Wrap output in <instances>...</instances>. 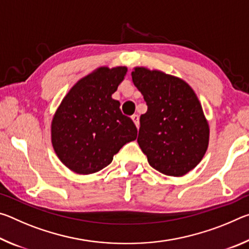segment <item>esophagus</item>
Masks as SVG:
<instances>
[{
    "mask_svg": "<svg viewBox=\"0 0 249 249\" xmlns=\"http://www.w3.org/2000/svg\"><path fill=\"white\" fill-rule=\"evenodd\" d=\"M132 120H133V122H134V124L136 125V127H137V128L140 127V117H138V115H136V114L133 115V116H132Z\"/></svg>",
    "mask_w": 249,
    "mask_h": 249,
    "instance_id": "34e87169",
    "label": "esophagus"
}]
</instances>
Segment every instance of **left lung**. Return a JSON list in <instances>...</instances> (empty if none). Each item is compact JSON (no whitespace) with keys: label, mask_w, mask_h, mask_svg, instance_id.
I'll return each mask as SVG.
<instances>
[{"label":"left lung","mask_w":249,"mask_h":249,"mask_svg":"<svg viewBox=\"0 0 249 249\" xmlns=\"http://www.w3.org/2000/svg\"><path fill=\"white\" fill-rule=\"evenodd\" d=\"M132 79L144 96L138 145L149 165L181 177L196 167L208 149L210 129L195 91L182 79L137 67Z\"/></svg>","instance_id":"8db88e82"}]
</instances>
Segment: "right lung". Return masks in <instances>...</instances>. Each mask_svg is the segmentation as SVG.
I'll use <instances>...</instances> for the list:
<instances>
[{
    "label": "right lung",
    "mask_w": 249,
    "mask_h": 249,
    "mask_svg": "<svg viewBox=\"0 0 249 249\" xmlns=\"http://www.w3.org/2000/svg\"><path fill=\"white\" fill-rule=\"evenodd\" d=\"M126 72V67L96 69L71 88L54 113L53 149L75 174L102 170L126 142L136 140V126L112 99Z\"/></svg>",
    "instance_id": "obj_1"
}]
</instances>
